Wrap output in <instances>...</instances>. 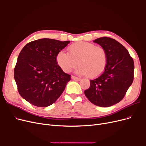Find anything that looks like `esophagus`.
I'll return each mask as SVG.
<instances>
[{"label": "esophagus", "instance_id": "esophagus-1", "mask_svg": "<svg viewBox=\"0 0 146 146\" xmlns=\"http://www.w3.org/2000/svg\"><path fill=\"white\" fill-rule=\"evenodd\" d=\"M71 78H72V80H76V81H80V80H81V78H78V77H77L74 76H72Z\"/></svg>", "mask_w": 146, "mask_h": 146}]
</instances>
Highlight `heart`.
Returning a JSON list of instances; mask_svg holds the SVG:
<instances>
[{
  "label": "heart",
  "instance_id": "b5f03b06",
  "mask_svg": "<svg viewBox=\"0 0 146 146\" xmlns=\"http://www.w3.org/2000/svg\"><path fill=\"white\" fill-rule=\"evenodd\" d=\"M69 54L63 51L56 55V63L65 72H69L80 66L78 72L91 78L100 76L107 64V54L105 48L88 42H77L68 47Z\"/></svg>",
  "mask_w": 146,
  "mask_h": 146
}]
</instances>
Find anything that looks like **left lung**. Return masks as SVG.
I'll return each instance as SVG.
<instances>
[{"instance_id":"1","label":"left lung","mask_w":146,"mask_h":146,"mask_svg":"<svg viewBox=\"0 0 146 146\" xmlns=\"http://www.w3.org/2000/svg\"><path fill=\"white\" fill-rule=\"evenodd\" d=\"M94 42L107 52V64L99 77L90 80V87L85 94L95 105L108 107L124 98L133 81L134 62L125 47L115 39L102 37Z\"/></svg>"}]
</instances>
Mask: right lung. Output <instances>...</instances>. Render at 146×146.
<instances>
[{
	"mask_svg": "<svg viewBox=\"0 0 146 146\" xmlns=\"http://www.w3.org/2000/svg\"><path fill=\"white\" fill-rule=\"evenodd\" d=\"M69 42L42 38L23 47L14 70L22 98L38 107L50 106L59 98L70 80V76L60 68L56 56Z\"/></svg>",
	"mask_w": 146,
	"mask_h": 146,
	"instance_id": "1",
	"label": "right lung"
}]
</instances>
